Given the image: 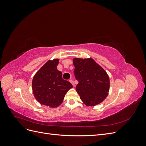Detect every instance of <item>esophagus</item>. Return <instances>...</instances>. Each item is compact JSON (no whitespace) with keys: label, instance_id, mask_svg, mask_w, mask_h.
Instances as JSON below:
<instances>
[{"label":"esophagus","instance_id":"34e87169","mask_svg":"<svg viewBox=\"0 0 146 146\" xmlns=\"http://www.w3.org/2000/svg\"><path fill=\"white\" fill-rule=\"evenodd\" d=\"M69 82L71 83L72 84V85H73V86H75V84H74V81L72 80V79H70V80H69Z\"/></svg>","mask_w":146,"mask_h":146}]
</instances>
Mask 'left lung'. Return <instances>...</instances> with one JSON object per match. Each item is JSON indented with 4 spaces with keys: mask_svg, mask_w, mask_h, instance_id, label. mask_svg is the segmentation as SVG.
<instances>
[{
    "mask_svg": "<svg viewBox=\"0 0 146 146\" xmlns=\"http://www.w3.org/2000/svg\"><path fill=\"white\" fill-rule=\"evenodd\" d=\"M74 72L78 83L76 91L87 106L101 103L108 96L110 79L107 72L92 58H74Z\"/></svg>",
    "mask_w": 146,
    "mask_h": 146,
    "instance_id": "8db88e82",
    "label": "left lung"
}]
</instances>
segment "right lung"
<instances>
[{
	"label": "right lung",
	"mask_w": 146,
	"mask_h": 146,
	"mask_svg": "<svg viewBox=\"0 0 146 146\" xmlns=\"http://www.w3.org/2000/svg\"><path fill=\"white\" fill-rule=\"evenodd\" d=\"M58 59L49 60L35 75L32 89L38 102L50 107H57L64 99L72 84L62 78V73L57 69Z\"/></svg>",
	"instance_id": "right-lung-1"
}]
</instances>
